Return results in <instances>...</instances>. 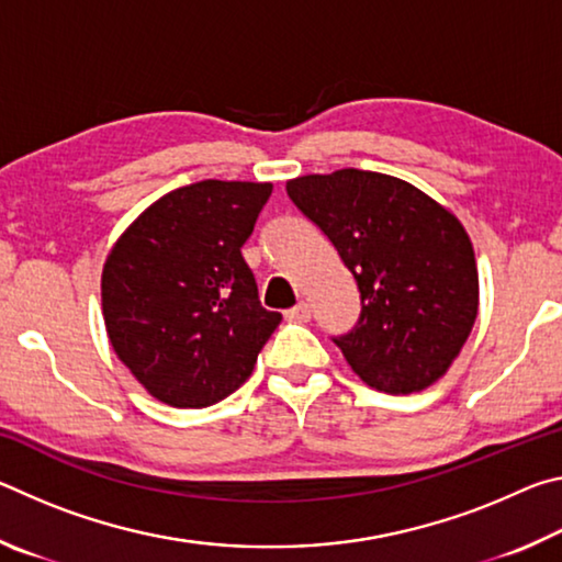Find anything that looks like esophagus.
Returning a JSON list of instances; mask_svg holds the SVG:
<instances>
[{
  "label": "esophagus",
  "instance_id": "1",
  "mask_svg": "<svg viewBox=\"0 0 562 562\" xmlns=\"http://www.w3.org/2000/svg\"><path fill=\"white\" fill-rule=\"evenodd\" d=\"M284 319H290V322H307L310 319V304L307 302L294 304L292 310L284 312Z\"/></svg>",
  "mask_w": 562,
  "mask_h": 562
}]
</instances>
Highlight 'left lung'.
<instances>
[{"label":"left lung","instance_id":"8db88e82","mask_svg":"<svg viewBox=\"0 0 562 562\" xmlns=\"http://www.w3.org/2000/svg\"><path fill=\"white\" fill-rule=\"evenodd\" d=\"M288 195L357 280L359 322L335 339L351 372L386 394L439 382L479 315V268L459 217L402 178L357 168L292 178Z\"/></svg>","mask_w":562,"mask_h":562}]
</instances>
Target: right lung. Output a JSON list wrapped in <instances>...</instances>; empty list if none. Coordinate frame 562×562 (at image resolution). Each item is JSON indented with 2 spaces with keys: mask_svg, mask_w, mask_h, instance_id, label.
I'll use <instances>...</instances> for the list:
<instances>
[{
  "mask_svg": "<svg viewBox=\"0 0 562 562\" xmlns=\"http://www.w3.org/2000/svg\"><path fill=\"white\" fill-rule=\"evenodd\" d=\"M272 183L201 180L148 205L101 272L106 335L146 392L203 408L240 389L278 329L240 247Z\"/></svg>",
  "mask_w": 562,
  "mask_h": 562,
  "instance_id": "1",
  "label": "right lung"
}]
</instances>
